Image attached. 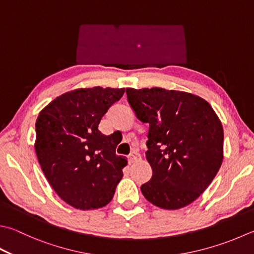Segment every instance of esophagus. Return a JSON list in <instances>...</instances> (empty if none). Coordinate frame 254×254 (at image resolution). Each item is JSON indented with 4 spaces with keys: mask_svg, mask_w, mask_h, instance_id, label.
Listing matches in <instances>:
<instances>
[{
    "mask_svg": "<svg viewBox=\"0 0 254 254\" xmlns=\"http://www.w3.org/2000/svg\"><path fill=\"white\" fill-rule=\"evenodd\" d=\"M139 159H140V155L138 154V152H135V151L130 152V154H129V156H128V160H129V162H130V164H132V162H135V161L139 160Z\"/></svg>",
    "mask_w": 254,
    "mask_h": 254,
    "instance_id": "34e87169",
    "label": "esophagus"
}]
</instances>
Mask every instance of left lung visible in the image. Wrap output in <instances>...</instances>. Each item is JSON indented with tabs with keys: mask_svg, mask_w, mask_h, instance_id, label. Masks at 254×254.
Instances as JSON below:
<instances>
[{
	"mask_svg": "<svg viewBox=\"0 0 254 254\" xmlns=\"http://www.w3.org/2000/svg\"><path fill=\"white\" fill-rule=\"evenodd\" d=\"M140 122L149 124L146 158L151 179L140 189L157 207L176 210L200 197L223 160L222 124L208 102L164 88L126 89Z\"/></svg>",
	"mask_w": 254,
	"mask_h": 254,
	"instance_id": "1",
	"label": "left lung"
}]
</instances>
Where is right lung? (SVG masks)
<instances>
[{"label":"right lung","instance_id":"1","mask_svg":"<svg viewBox=\"0 0 254 254\" xmlns=\"http://www.w3.org/2000/svg\"><path fill=\"white\" fill-rule=\"evenodd\" d=\"M125 88H80L65 93L36 119L35 151L41 168L62 200L79 210L111 202L127 160L118 142L98 130L100 119Z\"/></svg>","mask_w":254,"mask_h":254}]
</instances>
